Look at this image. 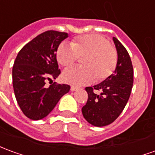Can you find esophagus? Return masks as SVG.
Listing matches in <instances>:
<instances>
[{
    "label": "esophagus",
    "mask_w": 155,
    "mask_h": 155,
    "mask_svg": "<svg viewBox=\"0 0 155 155\" xmlns=\"http://www.w3.org/2000/svg\"><path fill=\"white\" fill-rule=\"evenodd\" d=\"M78 87H76V86H74V85H72L71 87H70V90L72 91H77L78 90Z\"/></svg>",
    "instance_id": "1"
}]
</instances>
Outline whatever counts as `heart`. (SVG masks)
<instances>
[{"instance_id": "1", "label": "heart", "mask_w": 155, "mask_h": 155, "mask_svg": "<svg viewBox=\"0 0 155 155\" xmlns=\"http://www.w3.org/2000/svg\"><path fill=\"white\" fill-rule=\"evenodd\" d=\"M56 57L64 67L84 57L81 61L84 66L69 67L63 72V80L74 85L104 81L112 74L117 64V49L100 34L83 35L74 38L73 43H61Z\"/></svg>"}]
</instances>
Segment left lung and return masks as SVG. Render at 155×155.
Masks as SVG:
<instances>
[{"instance_id": "obj_1", "label": "left lung", "mask_w": 155, "mask_h": 155, "mask_svg": "<svg viewBox=\"0 0 155 155\" xmlns=\"http://www.w3.org/2000/svg\"><path fill=\"white\" fill-rule=\"evenodd\" d=\"M117 51V64L114 74L101 83L85 88L88 100L82 107L85 119L96 127L113 123L122 113L129 99L134 85V68L125 47L113 38ZM100 92L96 93V91Z\"/></svg>"}]
</instances>
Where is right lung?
I'll return each mask as SVG.
<instances>
[{
    "instance_id": "1",
    "label": "right lung",
    "mask_w": 155,
    "mask_h": 155,
    "mask_svg": "<svg viewBox=\"0 0 155 155\" xmlns=\"http://www.w3.org/2000/svg\"><path fill=\"white\" fill-rule=\"evenodd\" d=\"M67 32L49 30L39 34L23 46L14 61L12 84L19 107L26 117L40 120L48 116L59 99L69 92L66 84L46 87V81L60 74L56 51Z\"/></svg>"
}]
</instances>
